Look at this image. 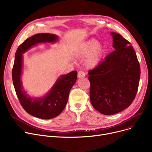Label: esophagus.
Instances as JSON below:
<instances>
[{"label": "esophagus", "instance_id": "obj_1", "mask_svg": "<svg viewBox=\"0 0 152 152\" xmlns=\"http://www.w3.org/2000/svg\"><path fill=\"white\" fill-rule=\"evenodd\" d=\"M85 76H86V74H85V73H84L83 71H79L78 72V77L79 78L84 77H85Z\"/></svg>", "mask_w": 152, "mask_h": 152}]
</instances>
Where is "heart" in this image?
Wrapping results in <instances>:
<instances>
[{
  "label": "heart",
  "instance_id": "1",
  "mask_svg": "<svg viewBox=\"0 0 152 152\" xmlns=\"http://www.w3.org/2000/svg\"><path fill=\"white\" fill-rule=\"evenodd\" d=\"M102 52V45L97 43L95 39H91L78 48L75 54L79 57H86L88 55L86 60V66L88 68H92L96 66L99 63Z\"/></svg>",
  "mask_w": 152,
  "mask_h": 152
}]
</instances>
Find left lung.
I'll return each mask as SVG.
<instances>
[{"instance_id": "left-lung-1", "label": "left lung", "mask_w": 152, "mask_h": 152, "mask_svg": "<svg viewBox=\"0 0 152 152\" xmlns=\"http://www.w3.org/2000/svg\"><path fill=\"white\" fill-rule=\"evenodd\" d=\"M115 50L89 70L90 99L102 114L118 113L131 105L136 95L140 68L131 44L121 35L111 33Z\"/></svg>"}]
</instances>
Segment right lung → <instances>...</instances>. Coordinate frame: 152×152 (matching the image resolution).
Returning <instances> with one entry per match:
<instances>
[{
  "label": "right lung",
  "mask_w": 152,
  "mask_h": 152,
  "mask_svg": "<svg viewBox=\"0 0 152 152\" xmlns=\"http://www.w3.org/2000/svg\"><path fill=\"white\" fill-rule=\"evenodd\" d=\"M57 39V36L49 33L37 34L26 39L18 47L15 53L12 69L13 86L22 107L31 115L44 119H52L58 116L65 108L69 91L76 81L77 72L73 71L61 76L45 96L33 99L23 90L20 79L23 53L37 44L55 42Z\"/></svg>",
  "instance_id": "add662e5"
}]
</instances>
